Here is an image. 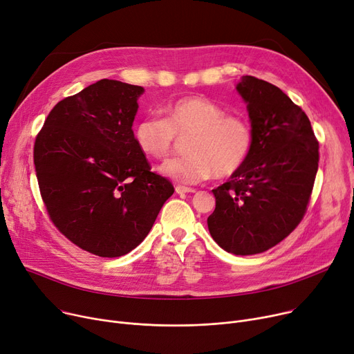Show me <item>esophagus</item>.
Returning a JSON list of instances; mask_svg holds the SVG:
<instances>
[{"label":"esophagus","instance_id":"obj_1","mask_svg":"<svg viewBox=\"0 0 354 354\" xmlns=\"http://www.w3.org/2000/svg\"><path fill=\"white\" fill-rule=\"evenodd\" d=\"M176 194H191V192H195L194 188H188V187H182V185H178V187L175 188Z\"/></svg>","mask_w":354,"mask_h":354}]
</instances>
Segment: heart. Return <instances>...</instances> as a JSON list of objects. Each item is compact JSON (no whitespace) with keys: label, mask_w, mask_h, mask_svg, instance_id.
<instances>
[{"label":"heart","mask_w":354,"mask_h":354,"mask_svg":"<svg viewBox=\"0 0 354 354\" xmlns=\"http://www.w3.org/2000/svg\"><path fill=\"white\" fill-rule=\"evenodd\" d=\"M165 118H145L133 127L139 151L152 159H166L186 140L189 156L166 162L160 174L180 183H199L212 176L228 178L250 158L254 135L247 119L228 115L215 102L188 96L163 109Z\"/></svg>","instance_id":"b5f03b06"}]
</instances>
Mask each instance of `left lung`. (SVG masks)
<instances>
[{
    "label": "left lung",
    "mask_w": 354,
    "mask_h": 354,
    "mask_svg": "<svg viewBox=\"0 0 354 354\" xmlns=\"http://www.w3.org/2000/svg\"><path fill=\"white\" fill-rule=\"evenodd\" d=\"M235 88L247 103L254 143L244 166L212 189L208 230L222 250L252 255L300 224L319 169V142L303 109L281 88L252 76Z\"/></svg>",
    "instance_id": "1"
}]
</instances>
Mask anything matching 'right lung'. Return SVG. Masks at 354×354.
Segmentation results:
<instances>
[{
	"label": "right lung",
	"mask_w": 354,
	"mask_h": 354,
	"mask_svg": "<svg viewBox=\"0 0 354 354\" xmlns=\"http://www.w3.org/2000/svg\"><path fill=\"white\" fill-rule=\"evenodd\" d=\"M143 91L99 80L55 104L35 138V174L53 224L99 257L136 248L175 191L133 139Z\"/></svg>",
	"instance_id": "obj_1"
}]
</instances>
